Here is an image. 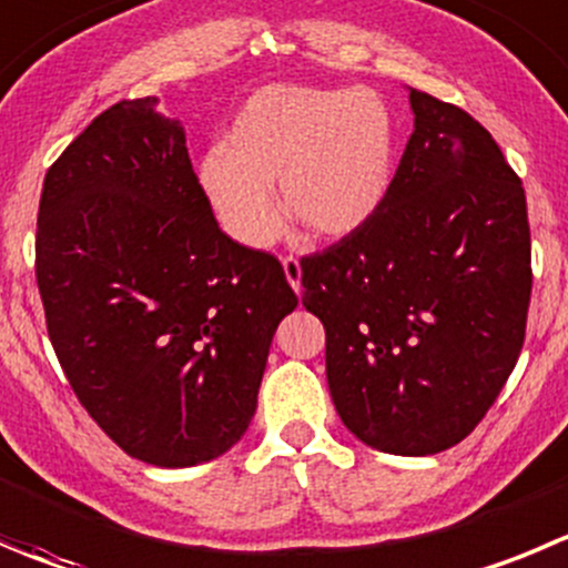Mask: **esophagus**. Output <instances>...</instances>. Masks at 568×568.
<instances>
[{
  "mask_svg": "<svg viewBox=\"0 0 568 568\" xmlns=\"http://www.w3.org/2000/svg\"><path fill=\"white\" fill-rule=\"evenodd\" d=\"M284 275H287L290 287L295 290V293H301V262L295 256H284Z\"/></svg>",
  "mask_w": 568,
  "mask_h": 568,
  "instance_id": "esophagus-1",
  "label": "esophagus"
}]
</instances>
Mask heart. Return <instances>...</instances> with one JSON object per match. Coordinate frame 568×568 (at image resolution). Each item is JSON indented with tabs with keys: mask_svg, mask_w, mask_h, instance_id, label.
<instances>
[{
	"mask_svg": "<svg viewBox=\"0 0 568 568\" xmlns=\"http://www.w3.org/2000/svg\"><path fill=\"white\" fill-rule=\"evenodd\" d=\"M396 122L374 89L264 85L247 97L197 164L220 229L242 247L273 245L285 209L315 234L343 240L379 214L393 181Z\"/></svg>",
	"mask_w": 568,
	"mask_h": 568,
	"instance_id": "obj_1",
	"label": "heart"
}]
</instances>
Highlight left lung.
Returning a JSON list of instances; mask_svg holds the SVG:
<instances>
[{"mask_svg":"<svg viewBox=\"0 0 568 568\" xmlns=\"http://www.w3.org/2000/svg\"><path fill=\"white\" fill-rule=\"evenodd\" d=\"M415 131L379 214L301 258L351 435L387 455L452 449L516 368L532 270L521 181L463 108L409 89Z\"/></svg>","mask_w":568,"mask_h":568,"instance_id":"8db88e82","label":"left lung"}]
</instances>
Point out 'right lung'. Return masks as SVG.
Wrapping results in <instances>:
<instances>
[{
	"label": "right lung",
	"instance_id": "1",
	"mask_svg": "<svg viewBox=\"0 0 568 568\" xmlns=\"http://www.w3.org/2000/svg\"><path fill=\"white\" fill-rule=\"evenodd\" d=\"M122 100L50 166L36 278L63 374L100 429L161 468L245 435L281 317L278 258L220 231L178 119Z\"/></svg>",
	"mask_w": 568,
	"mask_h": 568
}]
</instances>
